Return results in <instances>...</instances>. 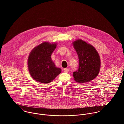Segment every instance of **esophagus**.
<instances>
[{
  "label": "esophagus",
  "mask_w": 124,
  "mask_h": 124,
  "mask_svg": "<svg viewBox=\"0 0 124 124\" xmlns=\"http://www.w3.org/2000/svg\"><path fill=\"white\" fill-rule=\"evenodd\" d=\"M63 70H64V72H65V73H68L69 71V69H67V68H64V69H63Z\"/></svg>",
  "instance_id": "esophagus-1"
}]
</instances>
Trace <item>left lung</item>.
<instances>
[{
    "label": "left lung",
    "instance_id": "obj_1",
    "mask_svg": "<svg viewBox=\"0 0 124 124\" xmlns=\"http://www.w3.org/2000/svg\"><path fill=\"white\" fill-rule=\"evenodd\" d=\"M79 59L78 69L73 73L75 80L80 83L89 82L98 75L100 58L96 49L92 45L81 40L73 43Z\"/></svg>",
    "mask_w": 124,
    "mask_h": 124
}]
</instances>
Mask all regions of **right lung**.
Here are the masks:
<instances>
[{
	"instance_id": "right-lung-1",
	"label": "right lung",
	"mask_w": 124,
	"mask_h": 124,
	"mask_svg": "<svg viewBox=\"0 0 124 124\" xmlns=\"http://www.w3.org/2000/svg\"><path fill=\"white\" fill-rule=\"evenodd\" d=\"M56 44L44 42L35 47L30 52L28 59L29 73L37 81L48 83L54 80L60 73V68L55 67L51 55Z\"/></svg>"
}]
</instances>
